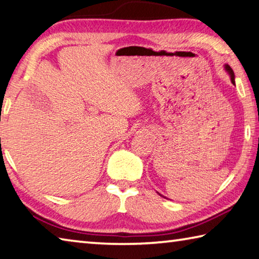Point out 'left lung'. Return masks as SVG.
Wrapping results in <instances>:
<instances>
[{
  "mask_svg": "<svg viewBox=\"0 0 259 259\" xmlns=\"http://www.w3.org/2000/svg\"><path fill=\"white\" fill-rule=\"evenodd\" d=\"M225 70L229 72V75L231 77V81H232L233 84H235V81H234V72H233L232 69H231V67L229 65H225Z\"/></svg>",
  "mask_w": 259,
  "mask_h": 259,
  "instance_id": "8db88e82",
  "label": "left lung"
}]
</instances>
